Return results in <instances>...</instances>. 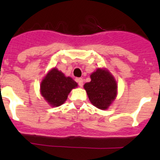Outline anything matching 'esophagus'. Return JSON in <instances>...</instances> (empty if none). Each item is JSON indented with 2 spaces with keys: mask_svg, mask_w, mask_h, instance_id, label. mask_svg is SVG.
Returning a JSON list of instances; mask_svg holds the SVG:
<instances>
[{
  "mask_svg": "<svg viewBox=\"0 0 160 160\" xmlns=\"http://www.w3.org/2000/svg\"><path fill=\"white\" fill-rule=\"evenodd\" d=\"M77 83H78V84H79V86L80 87H83V79L82 78H77Z\"/></svg>",
  "mask_w": 160,
  "mask_h": 160,
  "instance_id": "34e87169",
  "label": "esophagus"
}]
</instances>
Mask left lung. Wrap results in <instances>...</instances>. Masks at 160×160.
<instances>
[{"label":"left lung","instance_id":"obj_1","mask_svg":"<svg viewBox=\"0 0 160 160\" xmlns=\"http://www.w3.org/2000/svg\"><path fill=\"white\" fill-rule=\"evenodd\" d=\"M90 79L83 86L90 101L98 108L106 110L116 98L117 82L106 69L98 68L90 75Z\"/></svg>","mask_w":160,"mask_h":160}]
</instances>
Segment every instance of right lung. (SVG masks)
I'll return each instance as SVG.
<instances>
[{
  "instance_id": "1",
  "label": "right lung",
  "mask_w": 160,
  "mask_h": 160,
  "mask_svg": "<svg viewBox=\"0 0 160 160\" xmlns=\"http://www.w3.org/2000/svg\"><path fill=\"white\" fill-rule=\"evenodd\" d=\"M77 87V82L66 77L56 68L52 69L40 85L42 96L52 107L60 106L67 101L68 94Z\"/></svg>"
}]
</instances>
